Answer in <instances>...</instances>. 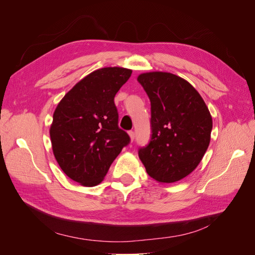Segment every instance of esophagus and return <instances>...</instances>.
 Here are the masks:
<instances>
[{
    "instance_id": "esophagus-1",
    "label": "esophagus",
    "mask_w": 255,
    "mask_h": 255,
    "mask_svg": "<svg viewBox=\"0 0 255 255\" xmlns=\"http://www.w3.org/2000/svg\"><path fill=\"white\" fill-rule=\"evenodd\" d=\"M128 135H129V137H130V140H134L135 139V133L133 132V130H129L128 132Z\"/></svg>"
}]
</instances>
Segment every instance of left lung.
<instances>
[{
  "label": "left lung",
  "mask_w": 255,
  "mask_h": 255,
  "mask_svg": "<svg viewBox=\"0 0 255 255\" xmlns=\"http://www.w3.org/2000/svg\"><path fill=\"white\" fill-rule=\"evenodd\" d=\"M137 81L150 99L152 132L138 155L155 181H180L195 170L210 144V111L199 92L175 74L148 72Z\"/></svg>",
  "instance_id": "8db88e82"
}]
</instances>
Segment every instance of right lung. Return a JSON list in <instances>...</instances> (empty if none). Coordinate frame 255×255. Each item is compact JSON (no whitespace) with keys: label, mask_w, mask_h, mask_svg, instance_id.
I'll return each mask as SVG.
<instances>
[{"label":"right lung","mask_w":255,"mask_h":255,"mask_svg":"<svg viewBox=\"0 0 255 255\" xmlns=\"http://www.w3.org/2000/svg\"><path fill=\"white\" fill-rule=\"evenodd\" d=\"M132 70L107 67L91 72L58 103L50 128L59 167L83 186L100 184L129 136L118 127L114 99Z\"/></svg>","instance_id":"add662e5"}]
</instances>
